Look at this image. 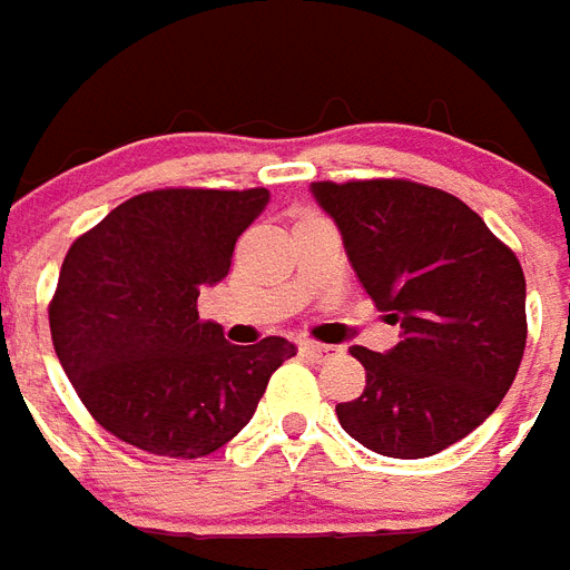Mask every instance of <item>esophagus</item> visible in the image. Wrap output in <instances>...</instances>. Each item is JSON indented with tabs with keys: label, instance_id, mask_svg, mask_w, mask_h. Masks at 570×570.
Returning a JSON list of instances; mask_svg holds the SVG:
<instances>
[{
	"label": "esophagus",
	"instance_id": "1",
	"mask_svg": "<svg viewBox=\"0 0 570 570\" xmlns=\"http://www.w3.org/2000/svg\"><path fill=\"white\" fill-rule=\"evenodd\" d=\"M302 352L307 357H313V361H328V357L334 355L337 348H334V346H322V343H311V340H304Z\"/></svg>",
	"mask_w": 570,
	"mask_h": 570
}]
</instances>
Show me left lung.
<instances>
[{
	"label": "left lung",
	"instance_id": "1",
	"mask_svg": "<svg viewBox=\"0 0 570 570\" xmlns=\"http://www.w3.org/2000/svg\"><path fill=\"white\" fill-rule=\"evenodd\" d=\"M322 213L399 343L352 355L366 387L340 425L387 459H425L468 438L509 393L527 346V281L468 204L407 180L311 183Z\"/></svg>",
	"mask_w": 570,
	"mask_h": 570
}]
</instances>
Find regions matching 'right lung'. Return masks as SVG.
<instances>
[{"label":"right lung","instance_id":"add662e5","mask_svg":"<svg viewBox=\"0 0 570 570\" xmlns=\"http://www.w3.org/2000/svg\"><path fill=\"white\" fill-rule=\"evenodd\" d=\"M268 189L129 197L70 245L49 304L52 346L97 423L138 450L200 459L236 438L295 346H233L197 295L230 272Z\"/></svg>","mask_w":570,"mask_h":570}]
</instances>
